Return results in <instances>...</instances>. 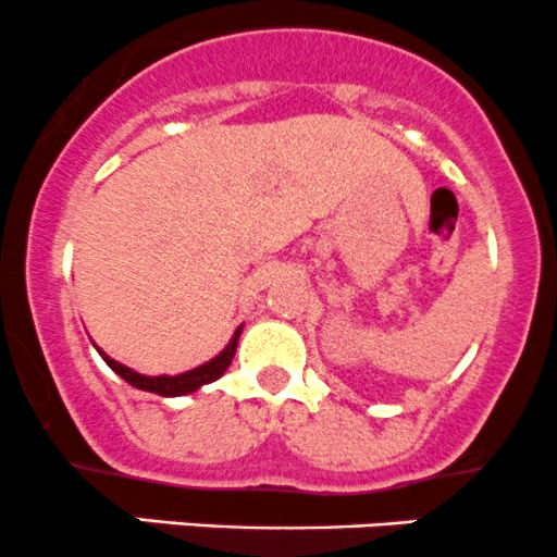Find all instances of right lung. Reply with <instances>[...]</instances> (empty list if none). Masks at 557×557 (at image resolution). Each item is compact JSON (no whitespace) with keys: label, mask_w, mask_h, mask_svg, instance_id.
Returning <instances> with one entry per match:
<instances>
[{"label":"right lung","mask_w":557,"mask_h":557,"mask_svg":"<svg viewBox=\"0 0 557 557\" xmlns=\"http://www.w3.org/2000/svg\"><path fill=\"white\" fill-rule=\"evenodd\" d=\"M240 333H243V325L235 330V335H232L230 344L224 346L222 354H216L211 362L200 364V368L182 372V375H156V377L139 375V372L126 368V364L110 359L102 348H97V351H100V357L106 359L108 368L113 372H119V375L124 377L129 386L150 391V394H158V396H185V394H193V391H198L200 386H206V383L219 381V377L227 372V368L232 364V357H235V351H237V338H240Z\"/></svg>","instance_id":"1"}]
</instances>
